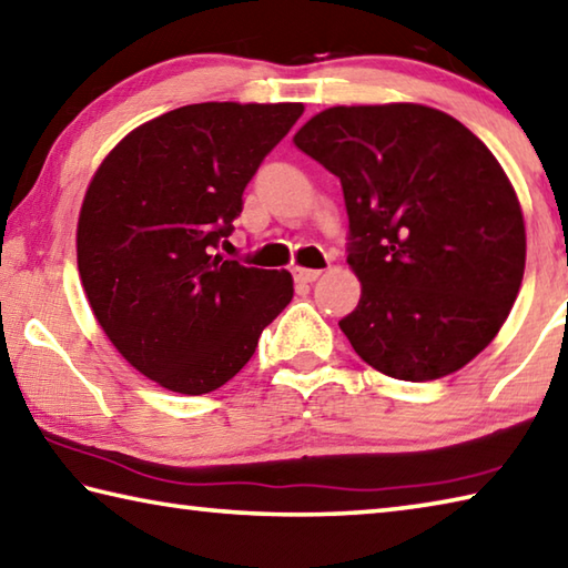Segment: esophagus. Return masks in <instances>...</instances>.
Here are the masks:
<instances>
[{"mask_svg": "<svg viewBox=\"0 0 568 568\" xmlns=\"http://www.w3.org/2000/svg\"><path fill=\"white\" fill-rule=\"evenodd\" d=\"M293 275L297 283H315L317 277L323 275V271H315V267H295Z\"/></svg>", "mask_w": 568, "mask_h": 568, "instance_id": "34e87169", "label": "esophagus"}]
</instances>
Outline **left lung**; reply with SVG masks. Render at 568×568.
<instances>
[{"mask_svg":"<svg viewBox=\"0 0 568 568\" xmlns=\"http://www.w3.org/2000/svg\"><path fill=\"white\" fill-rule=\"evenodd\" d=\"M293 141L343 183L347 263L363 283L339 320L349 345L407 383L457 373L499 333L527 261L499 161L464 123L422 104L333 106Z\"/></svg>","mask_w":568,"mask_h":568,"instance_id":"8db88e82","label":"left lung"}]
</instances>
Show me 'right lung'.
<instances>
[{"label": "right lung", "mask_w": 568, "mask_h": 568, "mask_svg": "<svg viewBox=\"0 0 568 568\" xmlns=\"http://www.w3.org/2000/svg\"><path fill=\"white\" fill-rule=\"evenodd\" d=\"M303 104L209 101L133 129L101 163L79 215L77 261L113 347L181 395L219 389L293 301L287 271L219 253L243 191Z\"/></svg>", "instance_id": "1"}]
</instances>
